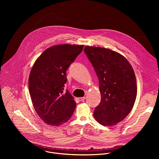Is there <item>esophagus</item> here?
Segmentation results:
<instances>
[{
    "mask_svg": "<svg viewBox=\"0 0 159 159\" xmlns=\"http://www.w3.org/2000/svg\"><path fill=\"white\" fill-rule=\"evenodd\" d=\"M85 99H86V97H80V98H78V100H79L80 102H83V101H84Z\"/></svg>",
    "mask_w": 159,
    "mask_h": 159,
    "instance_id": "obj_1",
    "label": "esophagus"
}]
</instances>
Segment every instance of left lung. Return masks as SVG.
<instances>
[{
  "label": "left lung",
  "instance_id": "obj_1",
  "mask_svg": "<svg viewBox=\"0 0 159 159\" xmlns=\"http://www.w3.org/2000/svg\"><path fill=\"white\" fill-rule=\"evenodd\" d=\"M84 51L99 81L101 102L93 116L104 126L116 125L131 111L136 100L134 69L125 57L110 49L86 46Z\"/></svg>",
  "mask_w": 159,
  "mask_h": 159
}]
</instances>
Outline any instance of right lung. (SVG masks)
Masks as SVG:
<instances>
[{
    "label": "right lung",
    "mask_w": 159,
    "mask_h": 159,
    "mask_svg": "<svg viewBox=\"0 0 159 159\" xmlns=\"http://www.w3.org/2000/svg\"><path fill=\"white\" fill-rule=\"evenodd\" d=\"M83 45L51 46L39 56L31 69L29 90L33 106L46 124L59 126L68 121L76 102L68 90L64 91L67 70L82 52Z\"/></svg>",
    "instance_id": "1"
}]
</instances>
